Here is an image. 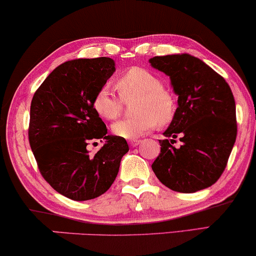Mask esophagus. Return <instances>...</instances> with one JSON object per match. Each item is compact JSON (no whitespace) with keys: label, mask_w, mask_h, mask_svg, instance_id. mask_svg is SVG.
Listing matches in <instances>:
<instances>
[{"label":"esophagus","mask_w":256,"mask_h":256,"mask_svg":"<svg viewBox=\"0 0 256 256\" xmlns=\"http://www.w3.org/2000/svg\"><path fill=\"white\" fill-rule=\"evenodd\" d=\"M141 142H142L141 140H130V141H129L128 143L130 144V146H138Z\"/></svg>","instance_id":"esophagus-1"}]
</instances>
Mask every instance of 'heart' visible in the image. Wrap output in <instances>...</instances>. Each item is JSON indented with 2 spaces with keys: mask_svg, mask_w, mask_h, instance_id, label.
I'll return each mask as SVG.
<instances>
[{
  "mask_svg": "<svg viewBox=\"0 0 256 256\" xmlns=\"http://www.w3.org/2000/svg\"><path fill=\"white\" fill-rule=\"evenodd\" d=\"M116 90L122 100L138 96L132 118H122L112 126L115 136L124 140H136L152 132L157 124L166 127L174 120L177 110L172 90L163 86L162 80L148 70L132 68L116 80ZM93 108L104 120H114L124 110V101L112 94L110 87L104 86L93 98Z\"/></svg>",
  "mask_w": 256,
  "mask_h": 256,
  "instance_id": "1",
  "label": "heart"
}]
</instances>
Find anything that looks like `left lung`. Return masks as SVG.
<instances>
[{
	"instance_id": "1",
	"label": "left lung",
	"mask_w": 256,
	"mask_h": 256,
	"mask_svg": "<svg viewBox=\"0 0 256 256\" xmlns=\"http://www.w3.org/2000/svg\"><path fill=\"white\" fill-rule=\"evenodd\" d=\"M169 76L178 107L160 140L152 171L166 188L194 194L211 186L225 170L236 138V101L228 84L199 58L188 54L149 59ZM180 136L182 146L174 148Z\"/></svg>"
}]
</instances>
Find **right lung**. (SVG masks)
I'll return each instance as SVG.
<instances>
[{
    "label": "right lung",
    "instance_id": "right-lung-1",
    "mask_svg": "<svg viewBox=\"0 0 256 256\" xmlns=\"http://www.w3.org/2000/svg\"><path fill=\"white\" fill-rule=\"evenodd\" d=\"M115 72L107 57L74 59L56 68L31 101L29 142L38 169L58 194L72 200H90L114 183L124 138L107 135L93 108V98ZM106 139L96 156L86 149L90 139Z\"/></svg>",
    "mask_w": 256,
    "mask_h": 256
}]
</instances>
